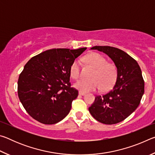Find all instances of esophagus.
I'll list each match as a JSON object with an SVG mask.
<instances>
[{
  "mask_svg": "<svg viewBox=\"0 0 155 155\" xmlns=\"http://www.w3.org/2000/svg\"><path fill=\"white\" fill-rule=\"evenodd\" d=\"M78 94H79V95H81V96H84L85 94V92H83V91H78Z\"/></svg>",
  "mask_w": 155,
  "mask_h": 155,
  "instance_id": "obj_1",
  "label": "esophagus"
}]
</instances>
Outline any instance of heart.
<instances>
[{"label":"heart","mask_w":155,"mask_h":155,"mask_svg":"<svg viewBox=\"0 0 155 155\" xmlns=\"http://www.w3.org/2000/svg\"><path fill=\"white\" fill-rule=\"evenodd\" d=\"M85 61L94 68L91 79H81L74 83V87L81 91H94L100 87L102 91H108L115 85L117 78V68L112 63H108L105 57L101 54L92 52L85 57ZM81 63L75 59L70 67V74L74 79L81 75Z\"/></svg>","instance_id":"heart-1"}]
</instances>
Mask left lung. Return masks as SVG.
<instances>
[{
  "instance_id": "1",
  "label": "left lung",
  "mask_w": 155,
  "mask_h": 155,
  "mask_svg": "<svg viewBox=\"0 0 155 155\" xmlns=\"http://www.w3.org/2000/svg\"><path fill=\"white\" fill-rule=\"evenodd\" d=\"M114 62L117 78L113 90L103 96H96L89 111L97 121L114 124L123 121L137 108L144 93V81L140 65L133 57L119 48L96 46Z\"/></svg>"
}]
</instances>
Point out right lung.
<instances>
[{
    "instance_id": "obj_1",
    "label": "right lung",
    "mask_w": 155,
    "mask_h": 155,
    "mask_svg": "<svg viewBox=\"0 0 155 155\" xmlns=\"http://www.w3.org/2000/svg\"><path fill=\"white\" fill-rule=\"evenodd\" d=\"M87 48H54L33 57L18 81V95L30 116L54 124L69 114L78 91L71 87L70 67Z\"/></svg>"
}]
</instances>
